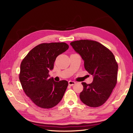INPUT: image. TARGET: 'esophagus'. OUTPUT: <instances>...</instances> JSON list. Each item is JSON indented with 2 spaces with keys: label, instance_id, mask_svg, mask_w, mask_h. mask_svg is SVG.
I'll use <instances>...</instances> for the list:
<instances>
[{
  "label": "esophagus",
  "instance_id": "esophagus-1",
  "mask_svg": "<svg viewBox=\"0 0 133 133\" xmlns=\"http://www.w3.org/2000/svg\"><path fill=\"white\" fill-rule=\"evenodd\" d=\"M68 84H69V85L73 86V85H74V84H75V82H74V81H71V80H70V81L68 82Z\"/></svg>",
  "mask_w": 133,
  "mask_h": 133
}]
</instances>
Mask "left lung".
<instances>
[{"mask_svg": "<svg viewBox=\"0 0 133 133\" xmlns=\"http://www.w3.org/2000/svg\"><path fill=\"white\" fill-rule=\"evenodd\" d=\"M70 45L84 60L85 70L94 76L91 83H82L80 100L90 107L102 105L117 83L118 65L114 54L103 44L91 40L72 42Z\"/></svg>", "mask_w": 133, "mask_h": 133, "instance_id": "1", "label": "left lung"}]
</instances>
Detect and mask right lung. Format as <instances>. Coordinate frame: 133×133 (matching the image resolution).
I'll return each mask as SVG.
<instances>
[{"label":"right lung","mask_w":133,"mask_h":133,"mask_svg":"<svg viewBox=\"0 0 133 133\" xmlns=\"http://www.w3.org/2000/svg\"><path fill=\"white\" fill-rule=\"evenodd\" d=\"M68 48L65 43H42L33 48L22 60L20 82L25 94L38 107L53 108L63 98L68 82L49 79V72L53 69L58 56Z\"/></svg>","instance_id":"add662e5"}]
</instances>
